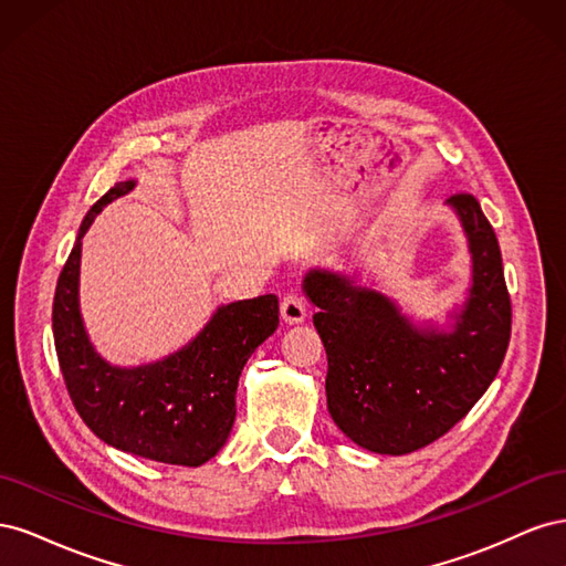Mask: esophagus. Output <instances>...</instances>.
Instances as JSON below:
<instances>
[{"mask_svg":"<svg viewBox=\"0 0 566 566\" xmlns=\"http://www.w3.org/2000/svg\"><path fill=\"white\" fill-rule=\"evenodd\" d=\"M306 314H310V306H306L304 297L297 295V293H287L283 300H281V316L285 323H302L306 318Z\"/></svg>","mask_w":566,"mask_h":566,"instance_id":"esophagus-1","label":"esophagus"}]
</instances>
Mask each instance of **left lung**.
<instances>
[{"label": "left lung", "instance_id": "left-lung-1", "mask_svg": "<svg viewBox=\"0 0 566 566\" xmlns=\"http://www.w3.org/2000/svg\"><path fill=\"white\" fill-rule=\"evenodd\" d=\"M472 254V285L453 328L416 325L352 276L312 269L304 293L328 354L335 424L373 453L403 455L447 434L482 399L507 352L512 306L499 238L472 193L447 200Z\"/></svg>", "mask_w": 566, "mask_h": 566}]
</instances>
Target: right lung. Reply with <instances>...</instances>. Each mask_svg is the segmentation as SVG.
I'll list each match as a JSON object with an SVG mask.
<instances>
[{
    "label": "right lung",
    "mask_w": 566,
    "mask_h": 566,
    "mask_svg": "<svg viewBox=\"0 0 566 566\" xmlns=\"http://www.w3.org/2000/svg\"><path fill=\"white\" fill-rule=\"evenodd\" d=\"M136 181H117L92 205L54 295L56 356L84 424L108 447L167 465L198 468L224 447L235 420V389L250 354L279 328V297L219 306L208 325L160 361L119 368L94 349L80 316L82 238L94 217Z\"/></svg>",
    "instance_id": "1"
}]
</instances>
